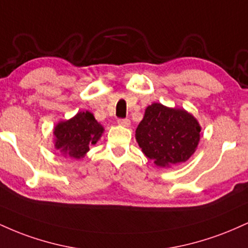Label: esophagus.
I'll return each mask as SVG.
<instances>
[{
    "label": "esophagus",
    "mask_w": 248,
    "mask_h": 248,
    "mask_svg": "<svg viewBox=\"0 0 248 248\" xmlns=\"http://www.w3.org/2000/svg\"><path fill=\"white\" fill-rule=\"evenodd\" d=\"M118 124H120V126H124V127H129L130 121L128 120V119H120V120L118 121Z\"/></svg>",
    "instance_id": "34e87169"
}]
</instances>
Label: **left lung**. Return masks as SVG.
<instances>
[{"label":"left lung","instance_id":"left-lung-1","mask_svg":"<svg viewBox=\"0 0 248 248\" xmlns=\"http://www.w3.org/2000/svg\"><path fill=\"white\" fill-rule=\"evenodd\" d=\"M202 127L183 108L154 102L146 108L135 139L144 155L157 167L186 162L197 149Z\"/></svg>","mask_w":248,"mask_h":248}]
</instances>
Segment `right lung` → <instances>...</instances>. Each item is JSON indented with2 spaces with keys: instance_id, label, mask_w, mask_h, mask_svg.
I'll list each match as a JSON object with an SVG mask.
<instances>
[{
  "instance_id": "obj_1",
  "label": "right lung",
  "mask_w": 248,
  "mask_h": 248,
  "mask_svg": "<svg viewBox=\"0 0 248 248\" xmlns=\"http://www.w3.org/2000/svg\"><path fill=\"white\" fill-rule=\"evenodd\" d=\"M105 128L91 112H78L69 120L59 121L53 128V143L64 157L80 160L91 146L100 140Z\"/></svg>"
}]
</instances>
